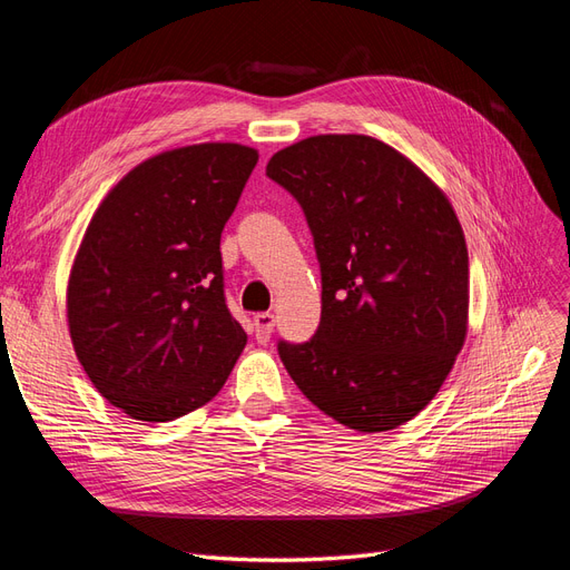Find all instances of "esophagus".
I'll use <instances>...</instances> for the list:
<instances>
[{
    "label": "esophagus",
    "instance_id": "obj_1",
    "mask_svg": "<svg viewBox=\"0 0 570 570\" xmlns=\"http://www.w3.org/2000/svg\"><path fill=\"white\" fill-rule=\"evenodd\" d=\"M273 325H275V316L268 312H262L254 316V335L258 342H268L271 333H273Z\"/></svg>",
    "mask_w": 570,
    "mask_h": 570
}]
</instances>
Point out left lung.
I'll return each instance as SVG.
<instances>
[{
    "label": "left lung",
    "instance_id": "obj_1",
    "mask_svg": "<svg viewBox=\"0 0 570 570\" xmlns=\"http://www.w3.org/2000/svg\"><path fill=\"white\" fill-rule=\"evenodd\" d=\"M266 176L297 199L321 266L312 340L278 342L292 381L358 433L428 406L463 347L469 252L440 187L366 135H316L273 154Z\"/></svg>",
    "mask_w": 570,
    "mask_h": 570
}]
</instances>
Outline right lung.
<instances>
[{"label":"right lung","mask_w":570,"mask_h":570,"mask_svg":"<svg viewBox=\"0 0 570 570\" xmlns=\"http://www.w3.org/2000/svg\"><path fill=\"white\" fill-rule=\"evenodd\" d=\"M256 161L230 142L164 151L90 220L68 281V327L92 385L135 421H174L214 400L245 350L220 233Z\"/></svg>","instance_id":"obj_1"}]
</instances>
